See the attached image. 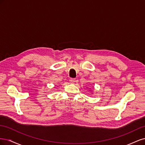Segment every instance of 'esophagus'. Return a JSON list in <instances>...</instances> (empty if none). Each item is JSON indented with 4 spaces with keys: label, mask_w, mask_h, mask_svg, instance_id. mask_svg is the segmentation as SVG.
<instances>
[{
    "label": "esophagus",
    "mask_w": 145,
    "mask_h": 145,
    "mask_svg": "<svg viewBox=\"0 0 145 145\" xmlns=\"http://www.w3.org/2000/svg\"><path fill=\"white\" fill-rule=\"evenodd\" d=\"M69 82H71V83H74V82H76V79H75V78H70Z\"/></svg>",
    "instance_id": "esophagus-1"
}]
</instances>
